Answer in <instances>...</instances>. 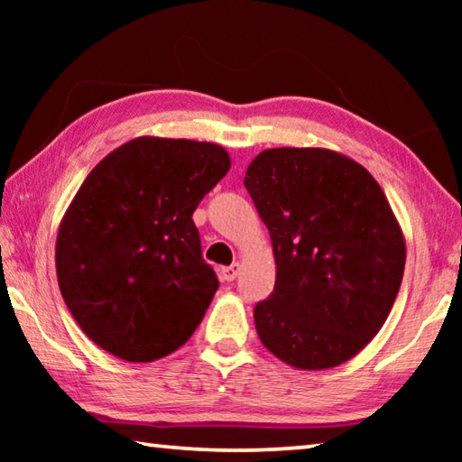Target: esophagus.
<instances>
[{
    "instance_id": "1",
    "label": "esophagus",
    "mask_w": 462,
    "mask_h": 462,
    "mask_svg": "<svg viewBox=\"0 0 462 462\" xmlns=\"http://www.w3.org/2000/svg\"><path fill=\"white\" fill-rule=\"evenodd\" d=\"M238 273H240V264L234 263V264H230V267L222 269V279L224 281H234L238 277Z\"/></svg>"
}]
</instances>
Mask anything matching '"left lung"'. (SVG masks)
I'll use <instances>...</instances> for the list:
<instances>
[{
	"label": "left lung",
	"instance_id": "left-lung-1",
	"mask_svg": "<svg viewBox=\"0 0 462 462\" xmlns=\"http://www.w3.org/2000/svg\"><path fill=\"white\" fill-rule=\"evenodd\" d=\"M245 187L269 228L277 277L256 303L261 342L279 361L324 371L361 353L400 291L405 238L385 193L328 148H267Z\"/></svg>",
	"mask_w": 462,
	"mask_h": 462
}]
</instances>
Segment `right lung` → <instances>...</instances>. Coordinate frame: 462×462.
I'll return each mask as SVG.
<instances>
[{
  "mask_svg": "<svg viewBox=\"0 0 462 462\" xmlns=\"http://www.w3.org/2000/svg\"><path fill=\"white\" fill-rule=\"evenodd\" d=\"M228 171L220 144L140 136L85 177L54 263L62 300L99 348L151 363L191 338L220 285L191 216Z\"/></svg>",
  "mask_w": 462,
  "mask_h": 462,
  "instance_id": "right-lung-1",
  "label": "right lung"
}]
</instances>
